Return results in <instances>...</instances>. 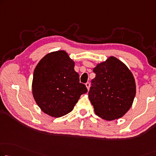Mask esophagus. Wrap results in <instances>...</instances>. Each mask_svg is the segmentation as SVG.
<instances>
[{
    "label": "esophagus",
    "instance_id": "34e87169",
    "mask_svg": "<svg viewBox=\"0 0 156 156\" xmlns=\"http://www.w3.org/2000/svg\"><path fill=\"white\" fill-rule=\"evenodd\" d=\"M85 85H86V87H87V90H89L90 89V83L89 82H87V83H85Z\"/></svg>",
    "mask_w": 156,
    "mask_h": 156
}]
</instances>
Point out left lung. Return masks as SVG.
Wrapping results in <instances>:
<instances>
[{
    "label": "left lung",
    "instance_id": "left-lung-1",
    "mask_svg": "<svg viewBox=\"0 0 156 156\" xmlns=\"http://www.w3.org/2000/svg\"><path fill=\"white\" fill-rule=\"evenodd\" d=\"M96 74L88 92L94 112L106 120L122 117L136 94V84L129 69L121 61L110 57L93 69Z\"/></svg>",
    "mask_w": 156,
    "mask_h": 156
}]
</instances>
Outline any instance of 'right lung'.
<instances>
[{
    "instance_id": "obj_1",
    "label": "right lung",
    "mask_w": 156,
    "mask_h": 156,
    "mask_svg": "<svg viewBox=\"0 0 156 156\" xmlns=\"http://www.w3.org/2000/svg\"><path fill=\"white\" fill-rule=\"evenodd\" d=\"M75 63L63 50L46 55L35 69L32 92L36 104L46 114L59 118L73 110L80 95L87 92L80 83Z\"/></svg>"
}]
</instances>
